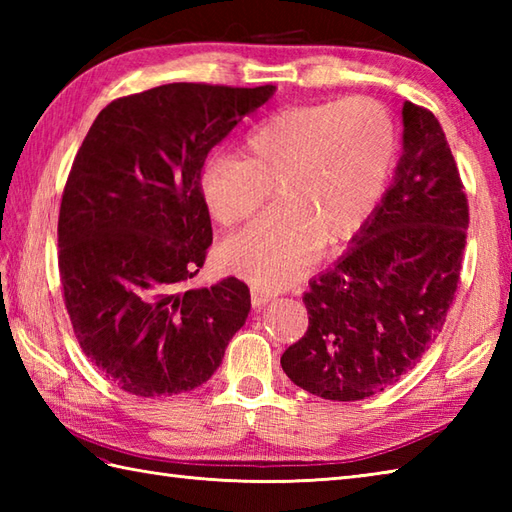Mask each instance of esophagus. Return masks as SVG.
<instances>
[{
	"mask_svg": "<svg viewBox=\"0 0 512 512\" xmlns=\"http://www.w3.org/2000/svg\"><path fill=\"white\" fill-rule=\"evenodd\" d=\"M270 299H273V295H270L268 290L259 288V286H250V303H253L255 310L264 308Z\"/></svg>",
	"mask_w": 512,
	"mask_h": 512,
	"instance_id": "34e87169",
	"label": "esophagus"
}]
</instances>
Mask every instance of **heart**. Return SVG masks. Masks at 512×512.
Wrapping results in <instances>:
<instances>
[{
    "instance_id": "b5f03b06",
    "label": "heart",
    "mask_w": 512,
    "mask_h": 512,
    "mask_svg": "<svg viewBox=\"0 0 512 512\" xmlns=\"http://www.w3.org/2000/svg\"><path fill=\"white\" fill-rule=\"evenodd\" d=\"M394 156V118L369 96L268 116L246 136L239 158L217 156L202 171L206 209L224 228L250 220L270 189L279 198L273 211L228 239L224 264L270 290L297 281L323 239L345 242L367 224Z\"/></svg>"
}]
</instances>
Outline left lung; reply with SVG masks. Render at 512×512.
I'll return each instance as SVG.
<instances>
[{"mask_svg": "<svg viewBox=\"0 0 512 512\" xmlns=\"http://www.w3.org/2000/svg\"><path fill=\"white\" fill-rule=\"evenodd\" d=\"M402 156L367 224L303 295L308 330L281 356L297 387L363 400L413 369L458 290L469 202L438 118L402 105Z\"/></svg>", "mask_w": 512, "mask_h": 512, "instance_id": "obj_1", "label": "left lung"}]
</instances>
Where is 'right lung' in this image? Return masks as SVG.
Returning <instances> with one entry per match:
<instances>
[{
  "mask_svg": "<svg viewBox=\"0 0 512 512\" xmlns=\"http://www.w3.org/2000/svg\"><path fill=\"white\" fill-rule=\"evenodd\" d=\"M275 90L169 83L123 96L72 162L59 211L65 308L85 356L127 394L200 387L246 323L244 281L184 284L213 242L204 160Z\"/></svg>",
  "mask_w": 512,
  "mask_h": 512,
  "instance_id": "add662e5",
  "label": "right lung"
}]
</instances>
